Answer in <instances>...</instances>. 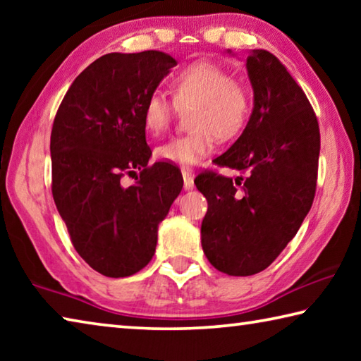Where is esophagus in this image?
Listing matches in <instances>:
<instances>
[{"mask_svg": "<svg viewBox=\"0 0 361 361\" xmlns=\"http://www.w3.org/2000/svg\"><path fill=\"white\" fill-rule=\"evenodd\" d=\"M181 175H183V186H185V189H192L194 188L192 170L191 169H183Z\"/></svg>", "mask_w": 361, "mask_h": 361, "instance_id": "esophagus-1", "label": "esophagus"}]
</instances>
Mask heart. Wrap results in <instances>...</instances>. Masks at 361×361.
Masks as SVG:
<instances>
[{
    "instance_id": "1",
    "label": "heart",
    "mask_w": 361,
    "mask_h": 361,
    "mask_svg": "<svg viewBox=\"0 0 361 361\" xmlns=\"http://www.w3.org/2000/svg\"><path fill=\"white\" fill-rule=\"evenodd\" d=\"M173 102L162 92H152L143 108V126L159 137L172 124L176 108L189 111L188 135L169 140L156 149L164 162L191 167L215 149L216 137L231 140L247 124L252 97L245 84L232 79L221 66L194 62L181 68L170 82Z\"/></svg>"
}]
</instances>
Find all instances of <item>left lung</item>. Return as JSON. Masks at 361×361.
Wrapping results in <instances>:
<instances>
[{"mask_svg":"<svg viewBox=\"0 0 361 361\" xmlns=\"http://www.w3.org/2000/svg\"><path fill=\"white\" fill-rule=\"evenodd\" d=\"M247 71L252 116L213 161L245 178L202 172L194 180L209 202L200 228L204 253L213 267L235 277L264 271L296 235L314 202L320 154L319 121L280 60L253 49Z\"/></svg>","mask_w":361,"mask_h":361,"instance_id":"8db88e82","label":"left lung"}]
</instances>
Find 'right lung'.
<instances>
[{
  "label": "right lung",
  "instance_id": "obj_1",
  "mask_svg": "<svg viewBox=\"0 0 361 361\" xmlns=\"http://www.w3.org/2000/svg\"><path fill=\"white\" fill-rule=\"evenodd\" d=\"M175 65L161 51L106 54L73 81L54 119V202L73 247L102 276L129 277L148 264L183 188L172 164H149L143 126L146 99ZM137 171L135 185H121Z\"/></svg>",
  "mask_w": 361,
  "mask_h": 361
}]
</instances>
